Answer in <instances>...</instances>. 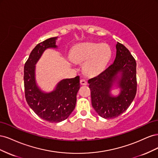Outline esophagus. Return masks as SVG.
I'll use <instances>...</instances> for the list:
<instances>
[{
  "label": "esophagus",
  "mask_w": 158,
  "mask_h": 158,
  "mask_svg": "<svg viewBox=\"0 0 158 158\" xmlns=\"http://www.w3.org/2000/svg\"><path fill=\"white\" fill-rule=\"evenodd\" d=\"M80 84L82 85H87V82L85 80L82 79V80H80Z\"/></svg>",
  "instance_id": "esophagus-1"
}]
</instances>
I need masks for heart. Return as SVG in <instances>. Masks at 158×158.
Segmentation results:
<instances>
[{
  "label": "heart",
  "mask_w": 158,
  "mask_h": 158,
  "mask_svg": "<svg viewBox=\"0 0 158 158\" xmlns=\"http://www.w3.org/2000/svg\"><path fill=\"white\" fill-rule=\"evenodd\" d=\"M112 51L107 44L85 42L76 45L72 50V56L68 59L71 64L74 61L85 62L83 69L89 76H95L101 74L106 68L111 60Z\"/></svg>",
  "instance_id": "heart-1"
}]
</instances>
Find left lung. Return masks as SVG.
I'll return each mask as SVG.
<instances>
[{
	"instance_id": "left-lung-1",
	"label": "left lung",
	"mask_w": 158,
	"mask_h": 158,
	"mask_svg": "<svg viewBox=\"0 0 158 158\" xmlns=\"http://www.w3.org/2000/svg\"><path fill=\"white\" fill-rule=\"evenodd\" d=\"M92 105L100 117L114 118L131 106L136 94V63L126 47L117 42L113 63L88 80ZM118 89L117 95L112 91Z\"/></svg>"
}]
</instances>
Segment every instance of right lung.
<instances>
[{
	"label": "right lung",
	"mask_w": 158,
	"mask_h": 158,
	"mask_svg": "<svg viewBox=\"0 0 158 158\" xmlns=\"http://www.w3.org/2000/svg\"><path fill=\"white\" fill-rule=\"evenodd\" d=\"M58 37H51L37 44L32 50L24 66L25 96L30 107L38 116L50 123H60L67 118L76 103L80 89V77L63 79L51 92L38 85L35 77L36 64L47 49H58Z\"/></svg>",
	"instance_id": "1"
}]
</instances>
